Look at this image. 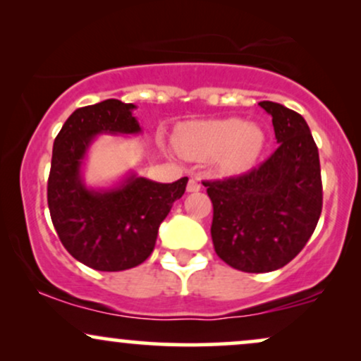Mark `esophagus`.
Returning a JSON list of instances; mask_svg holds the SVG:
<instances>
[{
	"mask_svg": "<svg viewBox=\"0 0 361 361\" xmlns=\"http://www.w3.org/2000/svg\"><path fill=\"white\" fill-rule=\"evenodd\" d=\"M200 188H202V185L198 183L197 180H193V178H192V180L188 181V185H186V190H188L190 193H193V192H200Z\"/></svg>",
	"mask_w": 361,
	"mask_h": 361,
	"instance_id": "esophagus-1",
	"label": "esophagus"
}]
</instances>
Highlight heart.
Masks as SVG:
<instances>
[{"instance_id":"obj_1","label":"heart","mask_w":361,"mask_h":361,"mask_svg":"<svg viewBox=\"0 0 361 361\" xmlns=\"http://www.w3.org/2000/svg\"><path fill=\"white\" fill-rule=\"evenodd\" d=\"M176 149L186 159L215 161L226 173L251 166L264 146L263 130L241 118L193 122L175 135Z\"/></svg>"}]
</instances>
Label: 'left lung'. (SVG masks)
<instances>
[{
	"label": "left lung",
	"instance_id": "left-lung-1",
	"mask_svg": "<svg viewBox=\"0 0 361 361\" xmlns=\"http://www.w3.org/2000/svg\"><path fill=\"white\" fill-rule=\"evenodd\" d=\"M259 106L271 115L276 151L243 175L204 181L214 205L215 252L246 273L290 263L307 244L322 210L319 151L307 122L280 103Z\"/></svg>",
	"mask_w": 361,
	"mask_h": 361
}]
</instances>
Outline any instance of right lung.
<instances>
[{
	"label": "right lung",
	"instance_id": "1",
	"mask_svg": "<svg viewBox=\"0 0 361 361\" xmlns=\"http://www.w3.org/2000/svg\"><path fill=\"white\" fill-rule=\"evenodd\" d=\"M134 103L105 100L74 110L54 140L47 204L62 246L86 267L122 271L144 263L157 229L185 193L188 178L156 183L130 175L110 190H90L81 164L98 134H139Z\"/></svg>",
	"mask_w": 361,
	"mask_h": 361
}]
</instances>
